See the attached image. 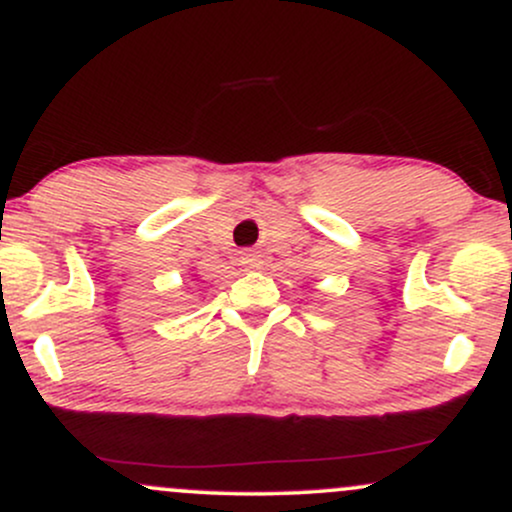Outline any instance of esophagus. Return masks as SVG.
Wrapping results in <instances>:
<instances>
[{"label":"esophagus","instance_id":"34e87169","mask_svg":"<svg viewBox=\"0 0 512 512\" xmlns=\"http://www.w3.org/2000/svg\"><path fill=\"white\" fill-rule=\"evenodd\" d=\"M240 262H243L245 267L255 269V267H260V255H255V252H245V255L240 257Z\"/></svg>","mask_w":512,"mask_h":512}]
</instances>
